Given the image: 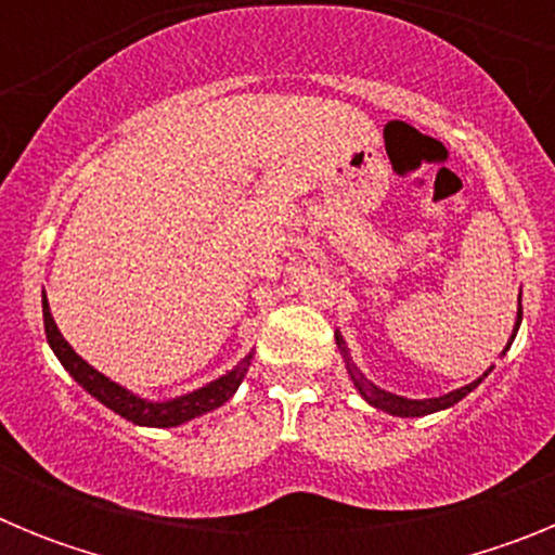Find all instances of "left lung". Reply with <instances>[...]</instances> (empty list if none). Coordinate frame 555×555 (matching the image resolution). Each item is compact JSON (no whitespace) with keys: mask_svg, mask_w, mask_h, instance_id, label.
Segmentation results:
<instances>
[{"mask_svg":"<svg viewBox=\"0 0 555 555\" xmlns=\"http://www.w3.org/2000/svg\"><path fill=\"white\" fill-rule=\"evenodd\" d=\"M519 322H522V306H519V313H517V327ZM514 341V336H512ZM336 345L341 347V352H345L347 358V370H350V377H352V384H356V389L361 391V397H364L366 403L375 405V409L386 411V414H395V416H425V414H434V411H442V409H450V405H455L461 400V397H467L469 391L475 389V386L483 380V377H478L475 384L464 386V389H455L450 391V395L444 397H430V400H405V397H397V395H389V391L384 389H377V386H372L370 380H366L361 372H358L356 364H350V356H347L345 350V341H341V336L336 333Z\"/></svg>","mask_w":555,"mask_h":555,"instance_id":"1","label":"left lung"}]
</instances>
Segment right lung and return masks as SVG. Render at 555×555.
Wrapping results in <instances>:
<instances>
[{
	"instance_id": "add662e5",
	"label": "right lung",
	"mask_w": 555,
	"mask_h": 555,
	"mask_svg": "<svg viewBox=\"0 0 555 555\" xmlns=\"http://www.w3.org/2000/svg\"><path fill=\"white\" fill-rule=\"evenodd\" d=\"M43 331H47L49 347H52L55 356L61 358V364L66 366L68 375L75 377L88 395H94L102 405H107V409L116 411V414L125 416V420H130V423L150 425V428H175V425L189 423L194 416L228 403L230 397L235 395V389H238V384L244 380V375H247L249 358H253L247 356L235 370H230L228 375L214 380V384H208L205 389L191 391V395L169 400V403H146L141 397L130 395L127 389H121V386H116L113 380H107L102 372H96L94 366H88L86 361L68 347V341L61 336L55 320H52V313H49L47 294H43Z\"/></svg>"
}]
</instances>
